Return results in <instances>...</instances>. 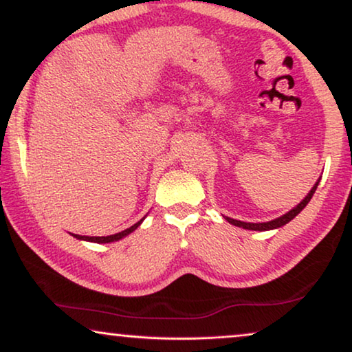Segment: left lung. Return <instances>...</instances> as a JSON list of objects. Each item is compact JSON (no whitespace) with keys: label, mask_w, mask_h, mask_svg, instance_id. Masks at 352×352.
<instances>
[{"label":"left lung","mask_w":352,"mask_h":352,"mask_svg":"<svg viewBox=\"0 0 352 352\" xmlns=\"http://www.w3.org/2000/svg\"><path fill=\"white\" fill-rule=\"evenodd\" d=\"M318 184H320V179H318V182L315 184V186L311 187V190L307 193V197L302 199V201L297 204V206H294L293 209L289 210V212L283 214L282 217L278 219H274V220H269V221H263V223H250V221H242V220H236V219H231V217H225V220H228L231 225L234 226H239V228H244V230H252V231H269V230H277V228H282L283 225L289 223L291 220H293L297 214H300V210L304 209L308 201H310L313 193L316 192V187Z\"/></svg>","instance_id":"8db88e82"}]
</instances>
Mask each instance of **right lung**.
Here are the masks:
<instances>
[{
    "mask_svg": "<svg viewBox=\"0 0 352 352\" xmlns=\"http://www.w3.org/2000/svg\"><path fill=\"white\" fill-rule=\"evenodd\" d=\"M144 217H146V215H144ZM144 217H143L142 220H140V221H137V223H135V225H132L131 228L124 230V231H121V232H116V234H111V236H80V234H72V236L75 237V239H78V241L96 242V244H108V242H115V241H120V239H122V237H126V236L131 234V232H133L135 230L138 228L140 225L143 223Z\"/></svg>",
    "mask_w": 352,
    "mask_h": 352,
    "instance_id": "1",
    "label": "right lung"
}]
</instances>
